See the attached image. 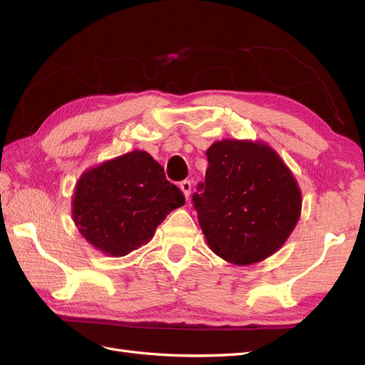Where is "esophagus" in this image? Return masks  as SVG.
I'll return each mask as SVG.
<instances>
[{
	"label": "esophagus",
	"instance_id": "34e87169",
	"mask_svg": "<svg viewBox=\"0 0 365 365\" xmlns=\"http://www.w3.org/2000/svg\"><path fill=\"white\" fill-rule=\"evenodd\" d=\"M180 189H181V192L184 193V196H185V200H189V196H190V192H192V182L190 181H181L180 182Z\"/></svg>",
	"mask_w": 365,
	"mask_h": 365
}]
</instances>
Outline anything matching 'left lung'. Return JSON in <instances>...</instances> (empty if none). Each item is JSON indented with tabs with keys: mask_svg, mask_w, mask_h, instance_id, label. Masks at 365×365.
<instances>
[{
	"mask_svg": "<svg viewBox=\"0 0 365 365\" xmlns=\"http://www.w3.org/2000/svg\"><path fill=\"white\" fill-rule=\"evenodd\" d=\"M205 181L193 205L207 245L247 267L279 251L302 213V190L280 155L263 141L220 140L207 149Z\"/></svg>",
	"mask_w": 365,
	"mask_h": 365,
	"instance_id": "8db88e82",
	"label": "left lung"
}]
</instances>
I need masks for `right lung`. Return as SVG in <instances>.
<instances>
[{
	"label": "right lung",
	"instance_id": "right-lung-1",
	"mask_svg": "<svg viewBox=\"0 0 365 365\" xmlns=\"http://www.w3.org/2000/svg\"><path fill=\"white\" fill-rule=\"evenodd\" d=\"M184 195L146 150H132L85 170L73 195L79 233L106 256L123 257L155 235Z\"/></svg>",
	"mask_w": 365,
	"mask_h": 365
}]
</instances>
